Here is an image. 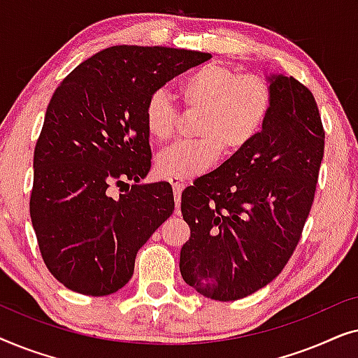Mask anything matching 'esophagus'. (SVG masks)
Instances as JSON below:
<instances>
[{
	"label": "esophagus",
	"instance_id": "1",
	"mask_svg": "<svg viewBox=\"0 0 358 358\" xmlns=\"http://www.w3.org/2000/svg\"><path fill=\"white\" fill-rule=\"evenodd\" d=\"M171 185H173V190H174V197H176V210L180 208V194H182V190L185 187V180L182 179H169Z\"/></svg>",
	"mask_w": 358,
	"mask_h": 358
}]
</instances>
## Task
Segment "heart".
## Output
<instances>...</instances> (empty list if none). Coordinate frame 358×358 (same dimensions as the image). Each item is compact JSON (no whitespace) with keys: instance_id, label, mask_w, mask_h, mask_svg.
I'll use <instances>...</instances> for the list:
<instances>
[{"instance_id":"obj_1","label":"heart","mask_w":358,"mask_h":358,"mask_svg":"<svg viewBox=\"0 0 358 358\" xmlns=\"http://www.w3.org/2000/svg\"><path fill=\"white\" fill-rule=\"evenodd\" d=\"M185 107L202 110L197 140L176 143L155 159L156 173L169 179H190L217 163L222 150L238 155L261 135L273 107V87L259 73L207 63L180 81ZM179 109L168 92L156 90L143 107V124L151 140L164 143L174 135Z\"/></svg>"}]
</instances>
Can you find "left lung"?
<instances>
[{
    "mask_svg": "<svg viewBox=\"0 0 358 358\" xmlns=\"http://www.w3.org/2000/svg\"><path fill=\"white\" fill-rule=\"evenodd\" d=\"M273 107L261 135L182 192L190 238L179 268L187 285L218 301L271 283L301 238L324 156V129L311 91L273 75Z\"/></svg>",
    "mask_w": 358,
    "mask_h": 358,
    "instance_id": "obj_1",
    "label": "left lung"
}]
</instances>
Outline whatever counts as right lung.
<instances>
[{"mask_svg": "<svg viewBox=\"0 0 358 358\" xmlns=\"http://www.w3.org/2000/svg\"><path fill=\"white\" fill-rule=\"evenodd\" d=\"M212 58L169 47L114 45L78 65L48 102L34 150L31 220L53 277L90 296L134 275L138 249L173 215L169 182H138L151 168L143 107L151 92ZM110 185L126 194L110 198Z\"/></svg>", "mask_w": 358, "mask_h": 358, "instance_id": "add662e5", "label": "right lung"}]
</instances>
